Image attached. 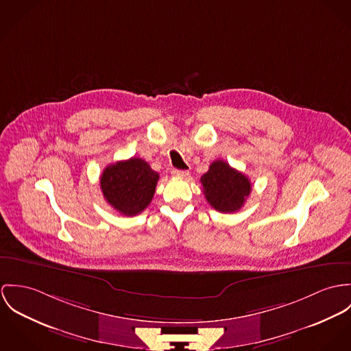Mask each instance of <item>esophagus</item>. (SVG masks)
Instances as JSON below:
<instances>
[{"label":"esophagus","mask_w":351,"mask_h":351,"mask_svg":"<svg viewBox=\"0 0 351 351\" xmlns=\"http://www.w3.org/2000/svg\"><path fill=\"white\" fill-rule=\"evenodd\" d=\"M172 175H173L175 178H187V176L190 175V172H189V171H180V169H173V171H172Z\"/></svg>","instance_id":"34e87169"}]
</instances>
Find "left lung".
<instances>
[{"mask_svg": "<svg viewBox=\"0 0 351 351\" xmlns=\"http://www.w3.org/2000/svg\"><path fill=\"white\" fill-rule=\"evenodd\" d=\"M200 183L207 202L219 213L238 211L252 191L249 178L223 160L213 161Z\"/></svg>", "mask_w": 351, "mask_h": 351, "instance_id": "left-lung-1", "label": "left lung"}]
</instances>
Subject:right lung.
<instances>
[{"label": "right lung", "mask_w": 351, "mask_h": 351, "mask_svg": "<svg viewBox=\"0 0 351 351\" xmlns=\"http://www.w3.org/2000/svg\"><path fill=\"white\" fill-rule=\"evenodd\" d=\"M158 173L140 158L117 161L101 175V190L106 202L119 214L132 217L144 211L156 191Z\"/></svg>", "instance_id": "right-lung-1"}]
</instances>
